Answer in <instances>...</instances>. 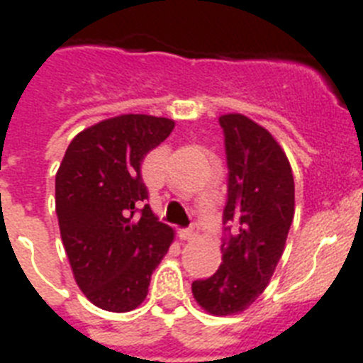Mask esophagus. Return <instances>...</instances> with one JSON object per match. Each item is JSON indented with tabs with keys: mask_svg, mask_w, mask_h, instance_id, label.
Wrapping results in <instances>:
<instances>
[{
	"mask_svg": "<svg viewBox=\"0 0 363 363\" xmlns=\"http://www.w3.org/2000/svg\"><path fill=\"white\" fill-rule=\"evenodd\" d=\"M178 234H179V238L192 240L198 234V229L194 225H191V227H187V229H179Z\"/></svg>",
	"mask_w": 363,
	"mask_h": 363,
	"instance_id": "34e87169",
	"label": "esophagus"
}]
</instances>
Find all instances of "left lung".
Segmentation results:
<instances>
[{
    "instance_id": "1",
    "label": "left lung",
    "mask_w": 363,
    "mask_h": 363,
    "mask_svg": "<svg viewBox=\"0 0 363 363\" xmlns=\"http://www.w3.org/2000/svg\"><path fill=\"white\" fill-rule=\"evenodd\" d=\"M220 127L229 171L221 265L207 280L192 281V294L207 313L227 316L264 293L280 262L294 218V178L264 127L242 114L221 116Z\"/></svg>"
}]
</instances>
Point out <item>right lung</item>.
I'll return each mask as SVG.
<instances>
[{
    "label": "right lung",
    "instance_id": "1",
    "mask_svg": "<svg viewBox=\"0 0 363 363\" xmlns=\"http://www.w3.org/2000/svg\"><path fill=\"white\" fill-rule=\"evenodd\" d=\"M174 121L123 114L70 142L56 174V214L76 284L96 307L136 309L174 233L150 211L142 162Z\"/></svg>",
    "mask_w": 363,
    "mask_h": 363
}]
</instances>
